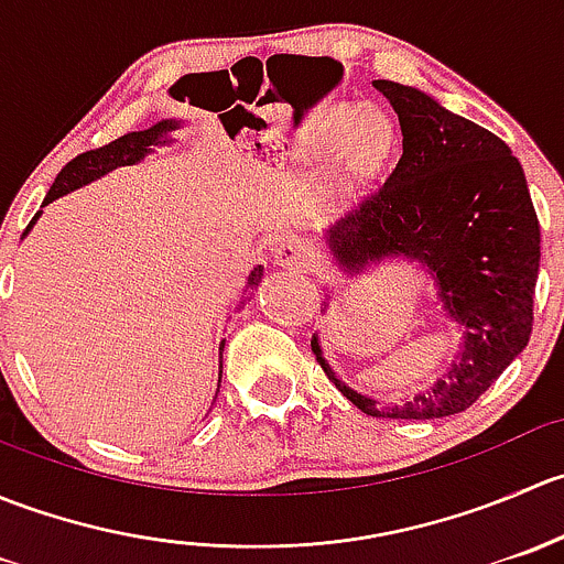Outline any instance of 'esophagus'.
<instances>
[{
    "label": "esophagus",
    "mask_w": 564,
    "mask_h": 564,
    "mask_svg": "<svg viewBox=\"0 0 564 564\" xmlns=\"http://www.w3.org/2000/svg\"><path fill=\"white\" fill-rule=\"evenodd\" d=\"M314 259H316L314 248H311L308 242L297 240V237L283 240L281 248L275 250V264L281 267H297V270H305V267L314 264Z\"/></svg>",
    "instance_id": "1"
}]
</instances>
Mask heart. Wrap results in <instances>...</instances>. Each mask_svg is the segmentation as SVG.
<instances>
[{"label": "heart", "instance_id": "obj_1", "mask_svg": "<svg viewBox=\"0 0 564 564\" xmlns=\"http://www.w3.org/2000/svg\"><path fill=\"white\" fill-rule=\"evenodd\" d=\"M340 111H318L305 128L297 150L308 158L322 155V166L338 187H351L371 174L390 152V124L373 108H357L338 123ZM339 128L335 129L334 124Z\"/></svg>", "mask_w": 564, "mask_h": 564}]
</instances>
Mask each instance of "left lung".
Masks as SVG:
<instances>
[{
    "label": "left lung",
    "instance_id": "left-lung-1",
    "mask_svg": "<svg viewBox=\"0 0 564 564\" xmlns=\"http://www.w3.org/2000/svg\"><path fill=\"white\" fill-rule=\"evenodd\" d=\"M401 122L403 152L379 193L329 226V256L349 278L377 261H417L460 344L447 371L403 403H379L340 382L314 335L318 366L360 412L434 420L469 409L524 351L532 335L540 224L519 158L499 135L431 95L373 82Z\"/></svg>",
    "mask_w": 564,
    "mask_h": 564
}]
</instances>
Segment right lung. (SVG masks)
Listing matches in <instances>:
<instances>
[{
    "label": "right lung",
    "instance_id": "obj_1",
    "mask_svg": "<svg viewBox=\"0 0 564 564\" xmlns=\"http://www.w3.org/2000/svg\"><path fill=\"white\" fill-rule=\"evenodd\" d=\"M176 128H180V122H176V119H163V122L152 124V128H147V130H133V133H124L122 139L111 141V144H106V147H98V150L82 152V155L73 158V161L67 163L59 174H56L54 185H51V191L45 193L43 207L45 204L54 202V198L76 191V187L100 180V176L113 172V169L133 166V163L144 161L150 152H155V147L172 144V130H176ZM37 218H40V213L32 218V224L26 226V231L35 226ZM261 275H264V267L261 264L253 267L248 275V281H246V289H242V294H246L248 289L259 286ZM220 349H224V344H220ZM220 368H224V362H220ZM218 388H220V377H218Z\"/></svg>",
    "mask_w": 564,
    "mask_h": 564
}]
</instances>
